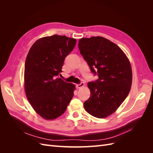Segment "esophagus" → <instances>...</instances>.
I'll return each mask as SVG.
<instances>
[{"mask_svg": "<svg viewBox=\"0 0 153 153\" xmlns=\"http://www.w3.org/2000/svg\"><path fill=\"white\" fill-rule=\"evenodd\" d=\"M85 85V84L84 82H81L80 84H76V87L77 88V89H80V88H82V87H84Z\"/></svg>", "mask_w": 153, "mask_h": 153, "instance_id": "obj_1", "label": "esophagus"}]
</instances>
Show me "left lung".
<instances>
[{"label":"left lung","instance_id":"8db88e82","mask_svg":"<svg viewBox=\"0 0 153 153\" xmlns=\"http://www.w3.org/2000/svg\"><path fill=\"white\" fill-rule=\"evenodd\" d=\"M78 48L91 72L98 76L88 83L91 96L84 102V108L95 117H106L118 108L130 91V62L117 45L101 36L79 39Z\"/></svg>","mask_w":153,"mask_h":153}]
</instances>
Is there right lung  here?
Instances as JSON below:
<instances>
[{"label": "right lung", "mask_w": 153, "mask_h": 153, "mask_svg": "<svg viewBox=\"0 0 153 153\" xmlns=\"http://www.w3.org/2000/svg\"><path fill=\"white\" fill-rule=\"evenodd\" d=\"M75 39L53 35L37 40L27 54L24 82L27 98L40 116L52 120L61 116L74 95L75 85L59 75Z\"/></svg>", "instance_id": "right-lung-1"}]
</instances>
